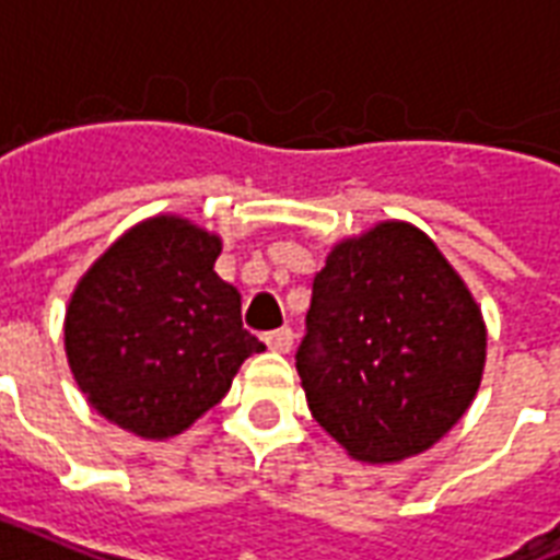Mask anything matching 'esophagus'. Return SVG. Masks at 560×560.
Wrapping results in <instances>:
<instances>
[{"label":"esophagus","instance_id":"34e87169","mask_svg":"<svg viewBox=\"0 0 560 560\" xmlns=\"http://www.w3.org/2000/svg\"><path fill=\"white\" fill-rule=\"evenodd\" d=\"M264 343L272 349V352H290V347H293V331L290 328H276V331H267L264 335Z\"/></svg>","mask_w":560,"mask_h":560}]
</instances>
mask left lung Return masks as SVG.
Masks as SVG:
<instances>
[{"mask_svg":"<svg viewBox=\"0 0 560 560\" xmlns=\"http://www.w3.org/2000/svg\"><path fill=\"white\" fill-rule=\"evenodd\" d=\"M488 331L420 229L378 223L314 276L296 370L314 420L358 460L420 455L479 390Z\"/></svg>","mask_w":560,"mask_h":560,"instance_id":"obj_1","label":"left lung"}]
</instances>
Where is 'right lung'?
I'll return each mask as SVG.
<instances>
[{
    "mask_svg": "<svg viewBox=\"0 0 560 560\" xmlns=\"http://www.w3.org/2000/svg\"><path fill=\"white\" fill-rule=\"evenodd\" d=\"M217 234L152 217L110 246L72 293L67 361L88 402L119 429L164 441L220 402L264 343L213 261Z\"/></svg>",
    "mask_w": 560,
    "mask_h": 560,
    "instance_id": "obj_1",
    "label": "right lung"
}]
</instances>
